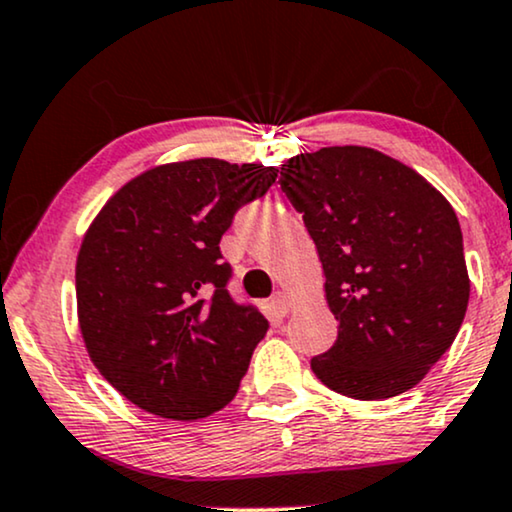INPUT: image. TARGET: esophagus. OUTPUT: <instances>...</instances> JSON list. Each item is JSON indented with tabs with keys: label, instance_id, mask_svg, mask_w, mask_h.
Listing matches in <instances>:
<instances>
[{
	"label": "esophagus",
	"instance_id": "1",
	"mask_svg": "<svg viewBox=\"0 0 512 512\" xmlns=\"http://www.w3.org/2000/svg\"><path fill=\"white\" fill-rule=\"evenodd\" d=\"M272 307H274L276 312H279V315H286V312L291 310V303H288V295L283 293V291L274 293L272 295Z\"/></svg>",
	"mask_w": 512,
	"mask_h": 512
}]
</instances>
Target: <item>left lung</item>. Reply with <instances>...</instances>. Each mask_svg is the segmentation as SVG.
I'll list each match as a JSON object with an SVG mask.
<instances>
[{
  "label": "left lung",
  "instance_id": "1",
  "mask_svg": "<svg viewBox=\"0 0 512 512\" xmlns=\"http://www.w3.org/2000/svg\"><path fill=\"white\" fill-rule=\"evenodd\" d=\"M279 183L315 240L338 322L312 372L357 400L410 391L451 348L470 300L451 202L415 169L357 145L291 157Z\"/></svg>",
  "mask_w": 512,
  "mask_h": 512
}]
</instances>
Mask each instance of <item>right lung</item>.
<instances>
[{"instance_id": "obj_1", "label": "right lung", "mask_w": 512, "mask_h": 512, "mask_svg": "<svg viewBox=\"0 0 512 512\" xmlns=\"http://www.w3.org/2000/svg\"><path fill=\"white\" fill-rule=\"evenodd\" d=\"M279 169L202 157L162 164L109 197L76 262L90 360L140 410L202 420L229 405L269 322L226 291L219 240Z\"/></svg>"}]
</instances>
